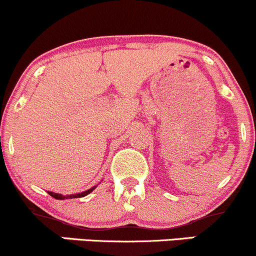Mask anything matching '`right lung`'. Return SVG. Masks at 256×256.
<instances>
[{
	"instance_id": "right-lung-1",
	"label": "right lung",
	"mask_w": 256,
	"mask_h": 256,
	"mask_svg": "<svg viewBox=\"0 0 256 256\" xmlns=\"http://www.w3.org/2000/svg\"><path fill=\"white\" fill-rule=\"evenodd\" d=\"M95 189V188H91V189H89V190H86V192H80V194H76V195H68V196H64V195H61V194H55V192H48V194L50 196H52V198H56V200H64V198H84V196H86L88 194H90L91 192H92V190Z\"/></svg>"
}]
</instances>
